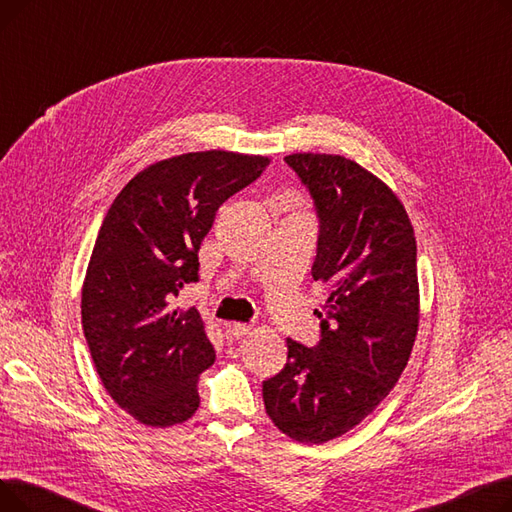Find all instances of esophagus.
<instances>
[{"label": "esophagus", "instance_id": "1", "mask_svg": "<svg viewBox=\"0 0 512 512\" xmlns=\"http://www.w3.org/2000/svg\"><path fill=\"white\" fill-rule=\"evenodd\" d=\"M251 332V326L249 324H230L228 328H226V334H228V338H232V340H238V338H242V336H247Z\"/></svg>", "mask_w": 512, "mask_h": 512}]
</instances>
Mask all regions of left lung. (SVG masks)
<instances>
[{
  "mask_svg": "<svg viewBox=\"0 0 512 512\" xmlns=\"http://www.w3.org/2000/svg\"><path fill=\"white\" fill-rule=\"evenodd\" d=\"M319 220L315 282L328 284L319 342L288 338V363L263 382L280 432L324 444L365 419L398 382L419 326L417 242L390 188L342 155L284 157Z\"/></svg>",
  "mask_w": 512,
  "mask_h": 512,
  "instance_id": "obj_1",
  "label": "left lung"
}]
</instances>
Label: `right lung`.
Returning <instances> with one entry per match:
<instances>
[{"instance_id": "obj_1", "label": "right lung", "mask_w": 512, "mask_h": 512, "mask_svg": "<svg viewBox=\"0 0 512 512\" xmlns=\"http://www.w3.org/2000/svg\"><path fill=\"white\" fill-rule=\"evenodd\" d=\"M270 166L232 151L184 153L134 176L112 203L83 286V330L99 378L137 421L170 427L199 409L215 361L195 307L174 297L199 282V247L215 211Z\"/></svg>"}]
</instances>
